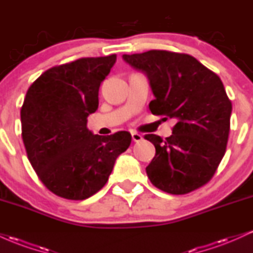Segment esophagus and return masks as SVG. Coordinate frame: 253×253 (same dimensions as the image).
Here are the masks:
<instances>
[{
    "instance_id": "obj_1",
    "label": "esophagus",
    "mask_w": 253,
    "mask_h": 253,
    "mask_svg": "<svg viewBox=\"0 0 253 253\" xmlns=\"http://www.w3.org/2000/svg\"><path fill=\"white\" fill-rule=\"evenodd\" d=\"M141 139H143V135L139 134V133H136V132H132V140L133 141L138 143V141H140Z\"/></svg>"
}]
</instances>
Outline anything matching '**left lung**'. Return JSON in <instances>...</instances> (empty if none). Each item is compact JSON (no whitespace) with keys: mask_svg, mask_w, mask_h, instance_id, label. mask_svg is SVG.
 Masks as SVG:
<instances>
[{"mask_svg":"<svg viewBox=\"0 0 253 253\" xmlns=\"http://www.w3.org/2000/svg\"><path fill=\"white\" fill-rule=\"evenodd\" d=\"M123 58L149 78L151 113L176 120L165 140L145 135L156 147L146 167L151 183L172 195L199 189L214 176L227 146L232 103L221 80L185 53L151 50Z\"/></svg>","mask_w":253,"mask_h":253,"instance_id":"8db88e82","label":"left lung"}]
</instances>
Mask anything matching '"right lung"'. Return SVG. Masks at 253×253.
Wrapping results in <instances>:
<instances>
[{"instance_id": "obj_1", "label": "right lung", "mask_w": 253, "mask_h": 253, "mask_svg": "<svg viewBox=\"0 0 253 253\" xmlns=\"http://www.w3.org/2000/svg\"><path fill=\"white\" fill-rule=\"evenodd\" d=\"M117 54L81 58L46 70L28 88L21 107L22 140L32 167L48 190L85 200L104 187L115 161L130 145L126 130L92 134L98 89Z\"/></svg>"}]
</instances>
